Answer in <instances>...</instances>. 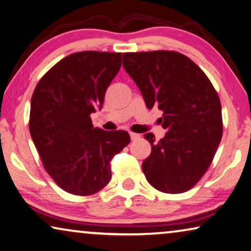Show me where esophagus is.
<instances>
[{"label":"esophagus","mask_w":251,"mask_h":251,"mask_svg":"<svg viewBox=\"0 0 251 251\" xmlns=\"http://www.w3.org/2000/svg\"><path fill=\"white\" fill-rule=\"evenodd\" d=\"M129 136H130V140H132V141H136V140H138V138H140V134L130 132L129 133Z\"/></svg>","instance_id":"34e87169"}]
</instances>
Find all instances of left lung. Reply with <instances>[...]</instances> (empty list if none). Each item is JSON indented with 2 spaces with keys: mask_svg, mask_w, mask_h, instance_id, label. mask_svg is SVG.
Returning <instances> with one entry per match:
<instances>
[{
  "mask_svg": "<svg viewBox=\"0 0 251 251\" xmlns=\"http://www.w3.org/2000/svg\"><path fill=\"white\" fill-rule=\"evenodd\" d=\"M123 66L141 90L149 109L163 111L167 129L142 164L148 181L168 194L185 193L206 173L222 138V108L211 81L192 59L177 51L123 54Z\"/></svg>",
  "mask_w": 251,
  "mask_h": 251,
  "instance_id": "obj_1",
  "label": "left lung"
}]
</instances>
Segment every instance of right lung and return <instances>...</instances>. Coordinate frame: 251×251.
<instances>
[{
  "label": "right lung",
  "instance_id": "right-lung-1",
  "mask_svg": "<svg viewBox=\"0 0 251 251\" xmlns=\"http://www.w3.org/2000/svg\"><path fill=\"white\" fill-rule=\"evenodd\" d=\"M122 65L121 53L80 51L55 64L38 82L29 130L48 175L74 195H92L111 179L110 160L129 143L126 130L93 127L104 93Z\"/></svg>",
  "mask_w": 251,
  "mask_h": 251
}]
</instances>
